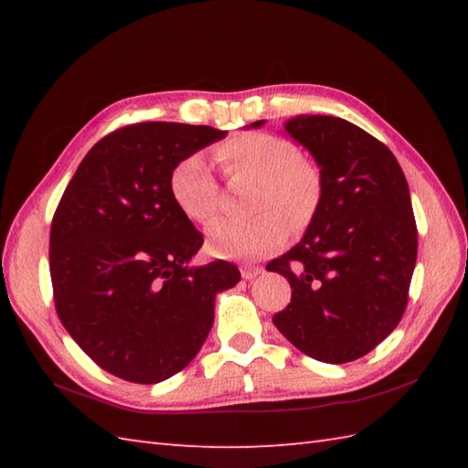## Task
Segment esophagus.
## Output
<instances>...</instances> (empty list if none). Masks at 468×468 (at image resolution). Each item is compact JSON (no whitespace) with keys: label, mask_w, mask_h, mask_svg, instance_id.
Returning <instances> with one entry per match:
<instances>
[{"label":"esophagus","mask_w":468,"mask_h":468,"mask_svg":"<svg viewBox=\"0 0 468 468\" xmlns=\"http://www.w3.org/2000/svg\"><path fill=\"white\" fill-rule=\"evenodd\" d=\"M263 270L260 265H243L241 267V275H243V280H247V282H251V280H255L257 275H260Z\"/></svg>","instance_id":"1"}]
</instances>
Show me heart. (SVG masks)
I'll return each instance as SVG.
<instances>
[{
    "instance_id": "1",
    "label": "heart",
    "mask_w": 468,
    "mask_h": 468,
    "mask_svg": "<svg viewBox=\"0 0 468 468\" xmlns=\"http://www.w3.org/2000/svg\"><path fill=\"white\" fill-rule=\"evenodd\" d=\"M215 156L231 176L257 178L253 218H218L208 227V245L217 255L260 257L282 247L295 229L310 225L322 203V175L300 156L293 143L270 133H243L217 146ZM171 195L195 223H208L218 211V185L203 154L175 166Z\"/></svg>"
}]
</instances>
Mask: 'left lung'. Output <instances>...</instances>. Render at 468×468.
I'll list each match as a JSON object with an SVG mask.
<instances>
[{
    "label": "left lung",
    "mask_w": 468,
    "mask_h": 468,
    "mask_svg": "<svg viewBox=\"0 0 468 468\" xmlns=\"http://www.w3.org/2000/svg\"><path fill=\"white\" fill-rule=\"evenodd\" d=\"M283 131L320 168L322 203L302 241L267 263L293 290L273 324L305 356L346 364L406 310L419 250L409 183L390 148L344 118L300 114Z\"/></svg>",
    "instance_id": "obj_1"
}]
</instances>
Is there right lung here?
Wrapping results in <instances>:
<instances>
[{"label":"right lung","mask_w":468,"mask_h":468,"mask_svg":"<svg viewBox=\"0 0 468 468\" xmlns=\"http://www.w3.org/2000/svg\"><path fill=\"white\" fill-rule=\"evenodd\" d=\"M227 131L143 122L104 136L78 166L49 231L59 322L122 380L156 384L201 350L215 297L239 283L229 261L193 265L203 245L171 195L183 158Z\"/></svg>","instance_id":"obj_1"}]
</instances>
